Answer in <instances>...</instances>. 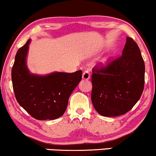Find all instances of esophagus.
<instances>
[{
    "label": "esophagus",
    "mask_w": 156,
    "mask_h": 156,
    "mask_svg": "<svg viewBox=\"0 0 156 156\" xmlns=\"http://www.w3.org/2000/svg\"><path fill=\"white\" fill-rule=\"evenodd\" d=\"M83 79H85V80H88L90 78V73H89V71L88 69H86L85 71L83 73Z\"/></svg>",
    "instance_id": "esophagus-1"
}]
</instances>
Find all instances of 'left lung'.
<instances>
[{"label": "left lung", "instance_id": "obj_1", "mask_svg": "<svg viewBox=\"0 0 156 156\" xmlns=\"http://www.w3.org/2000/svg\"><path fill=\"white\" fill-rule=\"evenodd\" d=\"M144 70L140 49L130 37L120 56L94 66L91 99L98 114L117 117L129 112L144 90Z\"/></svg>", "mask_w": 156, "mask_h": 156}]
</instances>
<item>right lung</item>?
Masks as SVG:
<instances>
[{"instance_id": "right-lung-1", "label": "right lung", "mask_w": 156, "mask_h": 156, "mask_svg": "<svg viewBox=\"0 0 156 156\" xmlns=\"http://www.w3.org/2000/svg\"><path fill=\"white\" fill-rule=\"evenodd\" d=\"M30 39L19 48L12 69L13 90L18 103L38 120L62 117L71 93L82 78V71L53 73L46 76L31 74L26 59Z\"/></svg>"}]
</instances>
